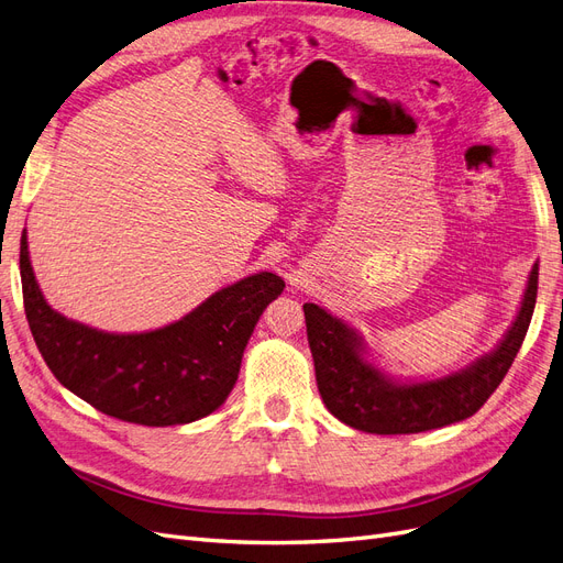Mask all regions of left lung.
Masks as SVG:
<instances>
[{"label":"left lung","instance_id":"1","mask_svg":"<svg viewBox=\"0 0 563 563\" xmlns=\"http://www.w3.org/2000/svg\"><path fill=\"white\" fill-rule=\"evenodd\" d=\"M538 296V263L528 275L519 314L500 345L463 371L424 383H397L364 356V343L343 319L305 302L317 387L329 411L371 434H416L474 416L503 383L523 343Z\"/></svg>","mask_w":563,"mask_h":563}]
</instances>
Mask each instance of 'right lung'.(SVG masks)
I'll return each mask as SVG.
<instances>
[{"instance_id": "add662e5", "label": "right lung", "mask_w": 563, "mask_h": 563, "mask_svg": "<svg viewBox=\"0 0 563 563\" xmlns=\"http://www.w3.org/2000/svg\"><path fill=\"white\" fill-rule=\"evenodd\" d=\"M25 317L46 366L67 387L124 422L166 428L213 413L228 399L249 338L284 279L261 272L220 288L183 319L147 333H106L44 300L21 236Z\"/></svg>"}]
</instances>
